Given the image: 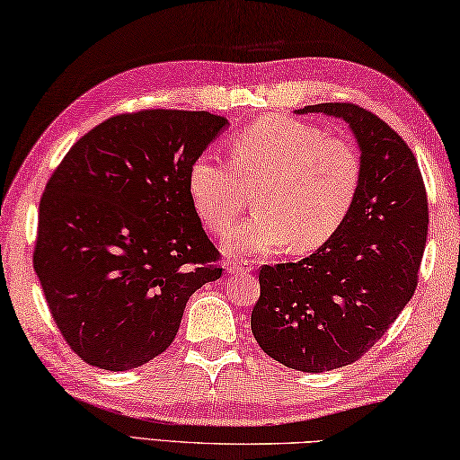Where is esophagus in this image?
<instances>
[{
  "mask_svg": "<svg viewBox=\"0 0 460 460\" xmlns=\"http://www.w3.org/2000/svg\"><path fill=\"white\" fill-rule=\"evenodd\" d=\"M224 269L232 275H243V273H251L254 265H252V262H248V261H238L236 259V261H226Z\"/></svg>",
  "mask_w": 460,
  "mask_h": 460,
  "instance_id": "1",
  "label": "esophagus"
}]
</instances>
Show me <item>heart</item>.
<instances>
[{
  "mask_svg": "<svg viewBox=\"0 0 460 460\" xmlns=\"http://www.w3.org/2000/svg\"><path fill=\"white\" fill-rule=\"evenodd\" d=\"M230 150L232 163L201 153L187 172L195 212L214 234L228 230L247 187L261 185L258 212L226 234V257H265L291 244L312 252L334 238L360 183V161L349 142L299 119L269 116L243 128Z\"/></svg>",
  "mask_w": 460,
  "mask_h": 460,
  "instance_id": "1",
  "label": "heart"
}]
</instances>
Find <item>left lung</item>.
I'll return each instance as SVG.
<instances>
[{"mask_svg":"<svg viewBox=\"0 0 460 460\" xmlns=\"http://www.w3.org/2000/svg\"><path fill=\"white\" fill-rule=\"evenodd\" d=\"M296 114L349 124L360 150V183L332 240L299 262L261 269L251 328L270 358L322 373L363 357L411 299L428 199L416 156L381 118L355 103L305 105Z\"/></svg>","mask_w":460,"mask_h":460,"instance_id":"left-lung-1","label":"left lung"}]
</instances>
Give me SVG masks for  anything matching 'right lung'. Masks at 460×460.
Segmentation results:
<instances>
[{"label": "right lung", "instance_id": "obj_1", "mask_svg": "<svg viewBox=\"0 0 460 460\" xmlns=\"http://www.w3.org/2000/svg\"><path fill=\"white\" fill-rule=\"evenodd\" d=\"M226 126L209 111L116 116L52 172L34 270L60 334L85 363L130 371L159 357L187 299L222 277L187 172Z\"/></svg>", "mask_w": 460, "mask_h": 460}]
</instances>
